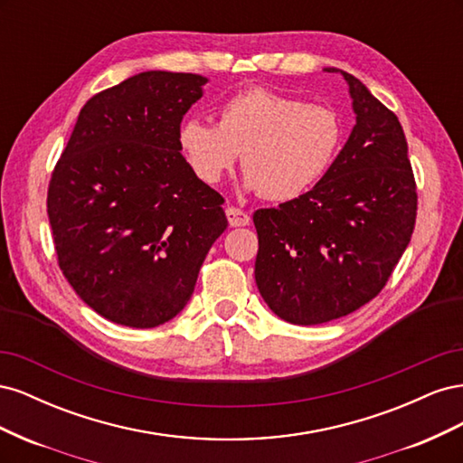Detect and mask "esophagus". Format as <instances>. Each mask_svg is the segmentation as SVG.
Returning <instances> with one entry per match:
<instances>
[{"label": "esophagus", "mask_w": 463, "mask_h": 463, "mask_svg": "<svg viewBox=\"0 0 463 463\" xmlns=\"http://www.w3.org/2000/svg\"><path fill=\"white\" fill-rule=\"evenodd\" d=\"M226 216H228L230 226H233V228H240V226H249V223H250V216H249L247 213H243L241 208L228 206V208H226Z\"/></svg>", "instance_id": "1"}]
</instances>
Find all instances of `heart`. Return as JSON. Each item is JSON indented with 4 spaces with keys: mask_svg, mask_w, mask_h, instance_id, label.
Instances as JSON below:
<instances>
[{
    "mask_svg": "<svg viewBox=\"0 0 463 463\" xmlns=\"http://www.w3.org/2000/svg\"><path fill=\"white\" fill-rule=\"evenodd\" d=\"M335 109L253 87L230 96L218 109V125L187 118L177 143L193 174L216 185L241 152L245 187L264 199L289 201L326 174L342 145Z\"/></svg>",
    "mask_w": 463,
    "mask_h": 463,
    "instance_id": "heart-1",
    "label": "heart"
}]
</instances>
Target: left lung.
Instances as JSON below:
<instances>
[{"label":"left lung","mask_w":463,"mask_h":463,"mask_svg":"<svg viewBox=\"0 0 463 463\" xmlns=\"http://www.w3.org/2000/svg\"><path fill=\"white\" fill-rule=\"evenodd\" d=\"M342 75L355 111L347 143L311 191L253 214L259 291L291 325H322L376 298L415 228L417 187L402 125L359 79Z\"/></svg>","instance_id":"obj_1"}]
</instances>
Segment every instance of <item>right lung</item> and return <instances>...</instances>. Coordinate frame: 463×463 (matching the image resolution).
Segmentation results:
<instances>
[{
    "mask_svg": "<svg viewBox=\"0 0 463 463\" xmlns=\"http://www.w3.org/2000/svg\"><path fill=\"white\" fill-rule=\"evenodd\" d=\"M206 80L145 71L94 94L53 167L58 264L77 296L116 325L174 318L228 228L223 197L193 174L177 143Z\"/></svg>",
    "mask_w": 463,
    "mask_h": 463,
    "instance_id": "right-lung-1",
    "label": "right lung"
}]
</instances>
